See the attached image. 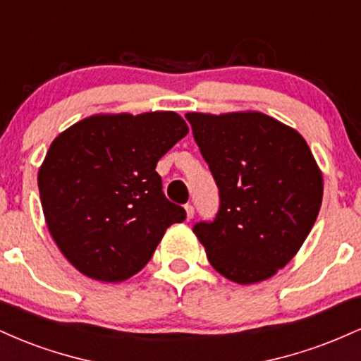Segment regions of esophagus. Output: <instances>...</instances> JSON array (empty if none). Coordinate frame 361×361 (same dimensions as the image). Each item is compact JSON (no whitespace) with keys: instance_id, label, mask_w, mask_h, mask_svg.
I'll list each match as a JSON object with an SVG mask.
<instances>
[{"instance_id":"obj_1","label":"esophagus","mask_w":361,"mask_h":361,"mask_svg":"<svg viewBox=\"0 0 361 361\" xmlns=\"http://www.w3.org/2000/svg\"><path fill=\"white\" fill-rule=\"evenodd\" d=\"M185 210H186V219H193V215H195V209H193V205L192 204H186L185 205Z\"/></svg>"}]
</instances>
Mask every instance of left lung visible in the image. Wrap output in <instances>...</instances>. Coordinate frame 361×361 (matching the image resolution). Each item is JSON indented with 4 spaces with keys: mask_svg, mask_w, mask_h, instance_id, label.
<instances>
[{
    "mask_svg": "<svg viewBox=\"0 0 361 361\" xmlns=\"http://www.w3.org/2000/svg\"><path fill=\"white\" fill-rule=\"evenodd\" d=\"M185 117L221 198L214 221L195 224V235L226 279H270L300 250L322 204V175L307 142L259 111Z\"/></svg>",
    "mask_w": 361,
    "mask_h": 361,
    "instance_id": "left-lung-1",
    "label": "left lung"
}]
</instances>
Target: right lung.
Wrapping results in <instances>:
<instances>
[{"instance_id": "right-lung-1", "label": "right lung", "mask_w": 361, "mask_h": 361, "mask_svg": "<svg viewBox=\"0 0 361 361\" xmlns=\"http://www.w3.org/2000/svg\"><path fill=\"white\" fill-rule=\"evenodd\" d=\"M188 126L175 111L93 115L57 135L39 169L49 233L82 275L122 281L142 270L183 207L156 164Z\"/></svg>"}]
</instances>
